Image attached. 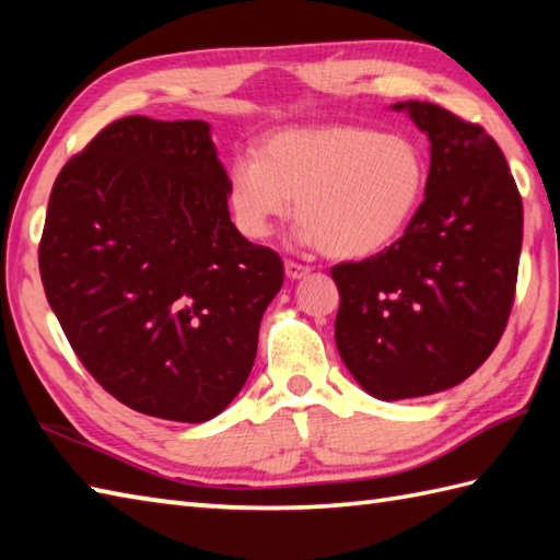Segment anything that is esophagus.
Listing matches in <instances>:
<instances>
[{"mask_svg":"<svg viewBox=\"0 0 560 560\" xmlns=\"http://www.w3.org/2000/svg\"><path fill=\"white\" fill-rule=\"evenodd\" d=\"M283 269H287V277L289 279H303L305 273H311V267H305V265H299V261H293V259H287L283 261Z\"/></svg>","mask_w":560,"mask_h":560,"instance_id":"esophagus-1","label":"esophagus"}]
</instances>
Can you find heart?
Masks as SVG:
<instances>
[{"mask_svg": "<svg viewBox=\"0 0 560 560\" xmlns=\"http://www.w3.org/2000/svg\"><path fill=\"white\" fill-rule=\"evenodd\" d=\"M425 159L407 135L359 125L271 135L259 153L231 163L237 229L265 241L293 213L301 241L337 259H363L407 231L425 192Z\"/></svg>", "mask_w": 560, "mask_h": 560, "instance_id": "b5f03b06", "label": "heart"}]
</instances>
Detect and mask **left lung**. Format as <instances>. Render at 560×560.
<instances>
[{
    "mask_svg": "<svg viewBox=\"0 0 560 560\" xmlns=\"http://www.w3.org/2000/svg\"><path fill=\"white\" fill-rule=\"evenodd\" d=\"M431 139L425 199L399 241L331 267L343 365L377 399L459 385L501 341L515 301L522 197L483 127L435 103H397Z\"/></svg>",
    "mask_w": 560,
    "mask_h": 560,
    "instance_id": "obj_1",
    "label": "left lung"
}]
</instances>
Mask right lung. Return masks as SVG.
<instances>
[{
    "label": "right lung",
    "instance_id": "right-lung-1",
    "mask_svg": "<svg viewBox=\"0 0 560 560\" xmlns=\"http://www.w3.org/2000/svg\"><path fill=\"white\" fill-rule=\"evenodd\" d=\"M47 303L125 407L201 423L253 371L281 257L245 241L205 120H115L59 171L38 247Z\"/></svg>",
    "mask_w": 560,
    "mask_h": 560
}]
</instances>
